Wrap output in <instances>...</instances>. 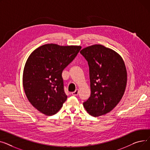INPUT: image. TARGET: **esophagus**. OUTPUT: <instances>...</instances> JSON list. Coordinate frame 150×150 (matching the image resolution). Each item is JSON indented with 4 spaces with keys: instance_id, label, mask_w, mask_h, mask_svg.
Here are the masks:
<instances>
[{
    "instance_id": "1",
    "label": "esophagus",
    "mask_w": 150,
    "mask_h": 150,
    "mask_svg": "<svg viewBox=\"0 0 150 150\" xmlns=\"http://www.w3.org/2000/svg\"><path fill=\"white\" fill-rule=\"evenodd\" d=\"M72 95H73V96H77V95H78V94H79V90L78 89H76L74 91H73V92H72Z\"/></svg>"
}]
</instances>
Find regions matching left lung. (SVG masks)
<instances>
[{"mask_svg":"<svg viewBox=\"0 0 150 150\" xmlns=\"http://www.w3.org/2000/svg\"><path fill=\"white\" fill-rule=\"evenodd\" d=\"M80 52L90 70L91 96L83 107L94 117L104 115L116 107L125 93L127 73L124 61L117 52L102 45L86 47Z\"/></svg>","mask_w":150,"mask_h":150,"instance_id":"left-lung-1","label":"left lung"}]
</instances>
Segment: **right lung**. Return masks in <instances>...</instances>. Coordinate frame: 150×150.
Masks as SVG:
<instances>
[{
    "label": "right lung",
    "mask_w": 150,
    "mask_h": 150,
    "mask_svg": "<svg viewBox=\"0 0 150 150\" xmlns=\"http://www.w3.org/2000/svg\"><path fill=\"white\" fill-rule=\"evenodd\" d=\"M81 49V46L45 44L28 57L23 69V89L29 102L40 112L52 116L62 107L67 96L62 74Z\"/></svg>",
    "instance_id": "add662e5"
}]
</instances>
